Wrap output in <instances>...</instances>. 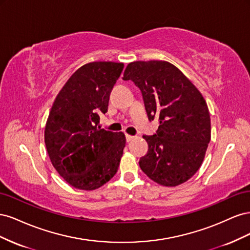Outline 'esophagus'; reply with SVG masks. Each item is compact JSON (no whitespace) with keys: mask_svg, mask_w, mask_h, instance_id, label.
<instances>
[{"mask_svg":"<svg viewBox=\"0 0 250 250\" xmlns=\"http://www.w3.org/2000/svg\"><path fill=\"white\" fill-rule=\"evenodd\" d=\"M135 137H133V135H130V134H126V141L127 142H131Z\"/></svg>","mask_w":250,"mask_h":250,"instance_id":"1","label":"esophagus"}]
</instances>
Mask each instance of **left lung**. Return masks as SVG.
<instances>
[{
	"label": "left lung",
	"mask_w": 250,
	"mask_h": 250,
	"mask_svg": "<svg viewBox=\"0 0 250 250\" xmlns=\"http://www.w3.org/2000/svg\"><path fill=\"white\" fill-rule=\"evenodd\" d=\"M124 80L141 89L149 120L158 118L156 134L143 135L148 152L140 167L156 184L176 187L198 171L210 141L208 104L192 81L165 60L128 63Z\"/></svg>",
	"instance_id": "left-lung-1"
}]
</instances>
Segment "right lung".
<instances>
[{
    "instance_id": "right-lung-1",
    "label": "right lung",
    "mask_w": 250,
    "mask_h": 250,
    "mask_svg": "<svg viewBox=\"0 0 250 250\" xmlns=\"http://www.w3.org/2000/svg\"><path fill=\"white\" fill-rule=\"evenodd\" d=\"M123 62H94L80 66L52 105L44 144L53 167L67 184L84 191L99 188L118 171L126 144L123 132L105 130L99 113L107 111L111 89Z\"/></svg>"
}]
</instances>
